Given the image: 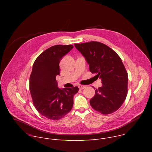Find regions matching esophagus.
Returning a JSON list of instances; mask_svg holds the SVG:
<instances>
[{
	"mask_svg": "<svg viewBox=\"0 0 152 152\" xmlns=\"http://www.w3.org/2000/svg\"><path fill=\"white\" fill-rule=\"evenodd\" d=\"M78 87H79V90H83L85 88V86H84V85H79Z\"/></svg>",
	"mask_w": 152,
	"mask_h": 152,
	"instance_id": "1",
	"label": "esophagus"
}]
</instances>
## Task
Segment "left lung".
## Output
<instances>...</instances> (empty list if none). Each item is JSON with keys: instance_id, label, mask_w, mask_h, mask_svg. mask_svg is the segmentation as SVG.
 I'll return each instance as SVG.
<instances>
[{"instance_id": "obj_1", "label": "left lung", "mask_w": 152, "mask_h": 152, "mask_svg": "<svg viewBox=\"0 0 152 152\" xmlns=\"http://www.w3.org/2000/svg\"><path fill=\"white\" fill-rule=\"evenodd\" d=\"M75 46L89 64L90 71L102 80V86L95 90V95L90 100L91 106L103 114L116 111L127 93L128 76L121 58L99 42L75 44Z\"/></svg>"}]
</instances>
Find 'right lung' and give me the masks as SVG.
Returning <instances> with one entry per match:
<instances>
[{
    "label": "right lung",
    "mask_w": 152,
    "mask_h": 152,
    "mask_svg": "<svg viewBox=\"0 0 152 152\" xmlns=\"http://www.w3.org/2000/svg\"><path fill=\"white\" fill-rule=\"evenodd\" d=\"M72 45L53 46L35 61L29 79V89L38 113L50 120H59L69 113L77 86L59 88L56 76L59 75V62L72 49Z\"/></svg>",
    "instance_id": "obj_1"
}]
</instances>
